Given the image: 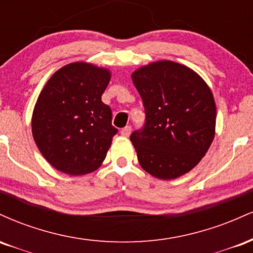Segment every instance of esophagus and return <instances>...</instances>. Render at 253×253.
Returning <instances> with one entry per match:
<instances>
[{
  "instance_id": "34e87169",
  "label": "esophagus",
  "mask_w": 253,
  "mask_h": 253,
  "mask_svg": "<svg viewBox=\"0 0 253 253\" xmlns=\"http://www.w3.org/2000/svg\"><path fill=\"white\" fill-rule=\"evenodd\" d=\"M130 130H132L130 126H126L120 130V133H121V135H123V136H128L130 134Z\"/></svg>"
}]
</instances>
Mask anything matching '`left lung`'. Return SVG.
I'll use <instances>...</instances> for the list:
<instances>
[{"mask_svg":"<svg viewBox=\"0 0 253 253\" xmlns=\"http://www.w3.org/2000/svg\"><path fill=\"white\" fill-rule=\"evenodd\" d=\"M132 81L146 113L144 128L130 134L140 167L159 179L189 172L215 136L211 88L190 68L171 60L136 69Z\"/></svg>","mask_w":253,"mask_h":253,"instance_id":"left-lung-1","label":"left lung"}]
</instances>
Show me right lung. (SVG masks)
Masks as SVG:
<instances>
[{
  "mask_svg": "<svg viewBox=\"0 0 253 253\" xmlns=\"http://www.w3.org/2000/svg\"><path fill=\"white\" fill-rule=\"evenodd\" d=\"M112 72L85 62L57 70L40 91L32 114V134L43 158L70 176L97 170L118 129L101 100Z\"/></svg>",
  "mask_w": 253,
  "mask_h": 253,
  "instance_id": "1",
  "label": "right lung"
}]
</instances>
